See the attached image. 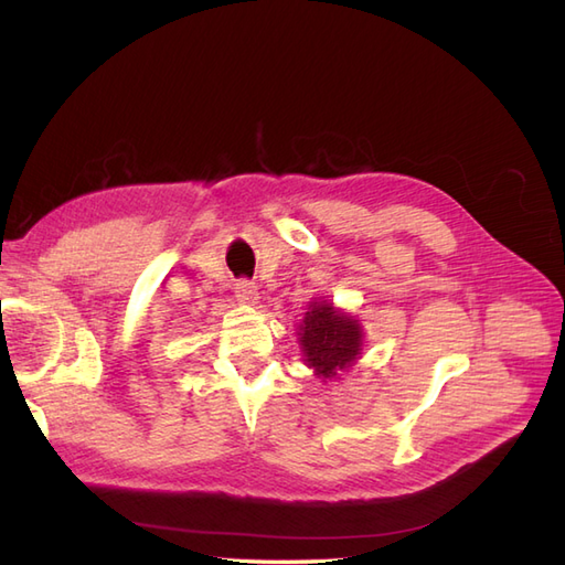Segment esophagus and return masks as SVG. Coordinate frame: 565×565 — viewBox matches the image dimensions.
Returning <instances> with one entry per match:
<instances>
[{
	"instance_id": "esophagus-1",
	"label": "esophagus",
	"mask_w": 565,
	"mask_h": 565,
	"mask_svg": "<svg viewBox=\"0 0 565 565\" xmlns=\"http://www.w3.org/2000/svg\"><path fill=\"white\" fill-rule=\"evenodd\" d=\"M235 297H237V301H243V303H254L256 301V285L249 282V280L235 282Z\"/></svg>"
}]
</instances>
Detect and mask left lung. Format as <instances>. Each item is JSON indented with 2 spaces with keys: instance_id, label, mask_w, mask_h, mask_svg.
I'll list each match as a JSON object with an SVG mask.
<instances>
[{
  "instance_id": "obj_1",
  "label": "left lung",
  "mask_w": 565,
  "mask_h": 565,
  "mask_svg": "<svg viewBox=\"0 0 565 565\" xmlns=\"http://www.w3.org/2000/svg\"><path fill=\"white\" fill-rule=\"evenodd\" d=\"M299 344L303 361L318 377L334 380L361 358L363 328L353 316L337 311L330 301H311L299 324Z\"/></svg>"
}]
</instances>
